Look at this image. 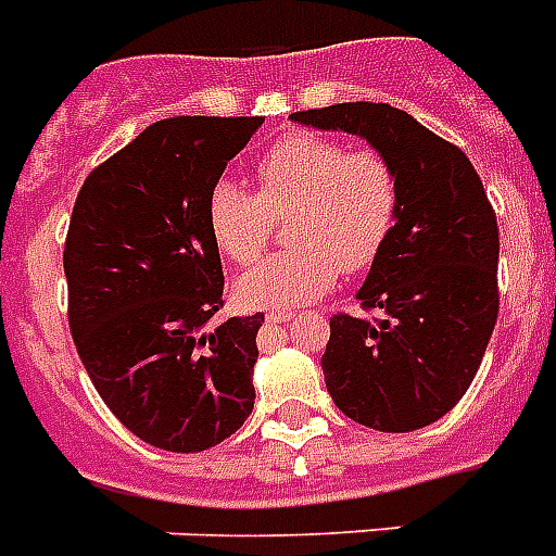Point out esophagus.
<instances>
[{
  "label": "esophagus",
  "mask_w": 556,
  "mask_h": 556,
  "mask_svg": "<svg viewBox=\"0 0 556 556\" xmlns=\"http://www.w3.org/2000/svg\"><path fill=\"white\" fill-rule=\"evenodd\" d=\"M290 318H295V309H292V306H275V309L266 313V321H290Z\"/></svg>",
  "instance_id": "34e87169"
}]
</instances>
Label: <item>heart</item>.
Listing matches in <instances>:
<instances>
[{
    "instance_id": "1",
    "label": "heart",
    "mask_w": 556,
    "mask_h": 556,
    "mask_svg": "<svg viewBox=\"0 0 556 556\" xmlns=\"http://www.w3.org/2000/svg\"><path fill=\"white\" fill-rule=\"evenodd\" d=\"M257 192L232 177L212 186L206 224L232 264H255L273 241L278 215L290 224L292 250L275 252L238 281L252 306L306 304L330 292L341 273H362L388 247L399 217L396 168L384 154L332 137L292 131L255 160Z\"/></svg>"
}]
</instances>
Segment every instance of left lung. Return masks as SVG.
<instances>
[{
    "instance_id": "1",
    "label": "left lung",
    "mask_w": 556,
    "mask_h": 556,
    "mask_svg": "<svg viewBox=\"0 0 556 556\" xmlns=\"http://www.w3.org/2000/svg\"><path fill=\"white\" fill-rule=\"evenodd\" d=\"M290 117L362 137L399 180L393 235L355 295L379 318L332 315L321 355L327 390L364 428H428L465 396L494 332V206L462 149L388 102H339Z\"/></svg>"
}]
</instances>
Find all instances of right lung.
I'll return each instance as SVG.
<instances>
[{
    "mask_svg": "<svg viewBox=\"0 0 556 556\" xmlns=\"http://www.w3.org/2000/svg\"><path fill=\"white\" fill-rule=\"evenodd\" d=\"M264 117H172L91 172L65 238L68 327L97 393L135 437L198 454L255 404L264 315L224 306L206 198Z\"/></svg>",
    "mask_w": 556,
    "mask_h": 556,
    "instance_id": "add662e5",
    "label": "right lung"
}]
</instances>
